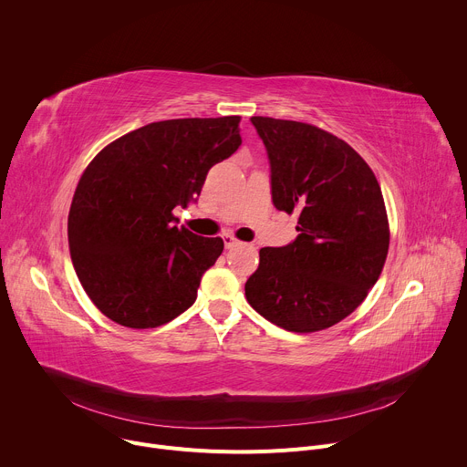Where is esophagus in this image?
<instances>
[{
	"mask_svg": "<svg viewBox=\"0 0 467 467\" xmlns=\"http://www.w3.org/2000/svg\"><path fill=\"white\" fill-rule=\"evenodd\" d=\"M223 244H225V247H227V249H231V247L238 245L240 242H238L233 234H223Z\"/></svg>",
	"mask_w": 467,
	"mask_h": 467,
	"instance_id": "esophagus-1",
	"label": "esophagus"
}]
</instances>
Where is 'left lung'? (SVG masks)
Wrapping results in <instances>:
<instances>
[{
    "mask_svg": "<svg viewBox=\"0 0 467 467\" xmlns=\"http://www.w3.org/2000/svg\"><path fill=\"white\" fill-rule=\"evenodd\" d=\"M272 170L277 211L297 214V238L262 247L245 283L249 305L292 332L348 317L377 283L389 245L380 186L344 140L310 123L253 116Z\"/></svg>",
    "mask_w": 467,
    "mask_h": 467,
    "instance_id": "left-lung-1",
    "label": "left lung"
}]
</instances>
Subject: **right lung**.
<instances>
[{
  "label": "right lung",
  "mask_w": 467,
  "mask_h": 467,
  "mask_svg": "<svg viewBox=\"0 0 467 467\" xmlns=\"http://www.w3.org/2000/svg\"><path fill=\"white\" fill-rule=\"evenodd\" d=\"M240 116L144 125L101 150L76 188L68 244L92 303L130 328L164 325L190 308L222 238L177 227L209 170L242 144Z\"/></svg>",
  "instance_id": "right-lung-1"
}]
</instances>
